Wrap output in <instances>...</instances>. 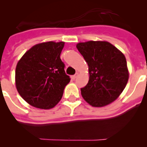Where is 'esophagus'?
<instances>
[{"instance_id": "obj_1", "label": "esophagus", "mask_w": 147, "mask_h": 147, "mask_svg": "<svg viewBox=\"0 0 147 147\" xmlns=\"http://www.w3.org/2000/svg\"><path fill=\"white\" fill-rule=\"evenodd\" d=\"M78 75H79V74H78V73H76V74H74V75H73V76H71V79H72V80H75V79H76V78L77 77Z\"/></svg>"}]
</instances>
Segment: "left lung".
I'll return each instance as SVG.
<instances>
[{
  "label": "left lung",
  "mask_w": 147,
  "mask_h": 147,
  "mask_svg": "<svg viewBox=\"0 0 147 147\" xmlns=\"http://www.w3.org/2000/svg\"><path fill=\"white\" fill-rule=\"evenodd\" d=\"M76 48L89 70L88 83L81 88L83 98L93 107H103L115 101L129 79L124 54L105 41L80 42Z\"/></svg>",
  "instance_id": "left-lung-1"
}]
</instances>
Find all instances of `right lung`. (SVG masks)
Masks as SVG:
<instances>
[{
    "label": "right lung",
    "instance_id": "obj_1",
    "mask_svg": "<svg viewBox=\"0 0 147 147\" xmlns=\"http://www.w3.org/2000/svg\"><path fill=\"white\" fill-rule=\"evenodd\" d=\"M64 42H47L30 49L18 62L16 88L22 98L37 108L51 109L62 98L70 76L60 59Z\"/></svg>",
    "mask_w": 147,
    "mask_h": 147
}]
</instances>
